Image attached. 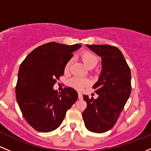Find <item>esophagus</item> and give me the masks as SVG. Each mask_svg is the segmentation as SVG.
<instances>
[{
	"mask_svg": "<svg viewBox=\"0 0 151 151\" xmlns=\"http://www.w3.org/2000/svg\"><path fill=\"white\" fill-rule=\"evenodd\" d=\"M78 99H83V96H82L81 92H78Z\"/></svg>",
	"mask_w": 151,
	"mask_h": 151,
	"instance_id": "obj_1",
	"label": "esophagus"
}]
</instances>
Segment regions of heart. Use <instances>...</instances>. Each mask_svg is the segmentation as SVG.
<instances>
[{
    "label": "heart",
    "mask_w": 151,
    "mask_h": 151,
    "mask_svg": "<svg viewBox=\"0 0 151 151\" xmlns=\"http://www.w3.org/2000/svg\"><path fill=\"white\" fill-rule=\"evenodd\" d=\"M80 57L83 63H84V65L89 69L94 68L99 62V59L97 56L94 54V53L89 52V51H84V52H83L81 54ZM71 60H69L65 66V72H68L69 70ZM70 84L72 86H73L74 88H77V89H81V88H83V87L86 86L88 84V81L84 78H82L76 77L70 81Z\"/></svg>",
    "instance_id": "1"
}]
</instances>
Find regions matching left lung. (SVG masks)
I'll list each match as a JSON object with an SVG mask.
<instances>
[{"instance_id":"1","label":"left lung","mask_w":151,"mask_h":151,"mask_svg":"<svg viewBox=\"0 0 151 151\" xmlns=\"http://www.w3.org/2000/svg\"><path fill=\"white\" fill-rule=\"evenodd\" d=\"M102 58V71L93 86L97 99L83 95L87 107L82 113L90 132L103 133L113 127L131 93V71L124 55L116 46L86 45Z\"/></svg>"}]
</instances>
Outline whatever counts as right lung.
<instances>
[{
  "mask_svg": "<svg viewBox=\"0 0 151 151\" xmlns=\"http://www.w3.org/2000/svg\"><path fill=\"white\" fill-rule=\"evenodd\" d=\"M81 47L50 42L32 51L20 65L17 100L24 119L37 131L49 132L58 128L77 100L74 88L65 87L59 93L53 86L64 74L72 53Z\"/></svg>",
  "mask_w": 151,
  "mask_h": 151,
  "instance_id": "right-lung-1",
  "label": "right lung"
}]
</instances>
